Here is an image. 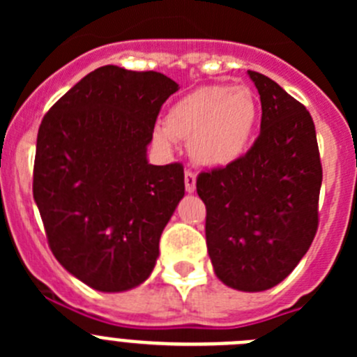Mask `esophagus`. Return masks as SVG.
Masks as SVG:
<instances>
[{"instance_id": "34e87169", "label": "esophagus", "mask_w": 357, "mask_h": 357, "mask_svg": "<svg viewBox=\"0 0 357 357\" xmlns=\"http://www.w3.org/2000/svg\"><path fill=\"white\" fill-rule=\"evenodd\" d=\"M197 188V176L192 171L185 172V190L188 193H193Z\"/></svg>"}]
</instances>
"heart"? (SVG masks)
<instances>
[{
  "mask_svg": "<svg viewBox=\"0 0 357 357\" xmlns=\"http://www.w3.org/2000/svg\"><path fill=\"white\" fill-rule=\"evenodd\" d=\"M259 114L257 96L247 86H202L169 109L155 139L165 149L172 138L190 139V155L197 164L226 169L247 153Z\"/></svg>",
  "mask_w": 357,
  "mask_h": 357,
  "instance_id": "heart-1",
  "label": "heart"
}]
</instances>
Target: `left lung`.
<instances>
[{
	"instance_id": "obj_1",
	"label": "left lung",
	"mask_w": 357,
	"mask_h": 357,
	"mask_svg": "<svg viewBox=\"0 0 357 357\" xmlns=\"http://www.w3.org/2000/svg\"><path fill=\"white\" fill-rule=\"evenodd\" d=\"M261 96V132L236 164L202 172L205 238L215 276L240 291L287 278L318 229L321 188L316 129L302 103L273 79L248 70Z\"/></svg>"
}]
</instances>
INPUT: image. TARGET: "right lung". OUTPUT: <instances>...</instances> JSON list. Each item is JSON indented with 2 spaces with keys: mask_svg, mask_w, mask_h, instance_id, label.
<instances>
[{
  "mask_svg": "<svg viewBox=\"0 0 357 357\" xmlns=\"http://www.w3.org/2000/svg\"><path fill=\"white\" fill-rule=\"evenodd\" d=\"M179 86L160 72L105 66L48 110L32 192L56 261L91 289L131 290L152 275L165 225L185 197L181 164L146 158Z\"/></svg>",
  "mask_w": 357,
  "mask_h": 357,
  "instance_id": "add662e5",
  "label": "right lung"
}]
</instances>
